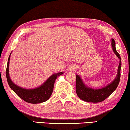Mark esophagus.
<instances>
[{
  "label": "esophagus",
  "instance_id": "34e87169",
  "mask_svg": "<svg viewBox=\"0 0 130 130\" xmlns=\"http://www.w3.org/2000/svg\"><path fill=\"white\" fill-rule=\"evenodd\" d=\"M76 69V67H75V66H72V67H71L70 68H69V70L71 71H75Z\"/></svg>",
  "mask_w": 130,
  "mask_h": 130
}]
</instances>
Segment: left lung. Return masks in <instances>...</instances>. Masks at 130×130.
Segmentation results:
<instances>
[{"label": "left lung", "instance_id": "8db88e82", "mask_svg": "<svg viewBox=\"0 0 130 130\" xmlns=\"http://www.w3.org/2000/svg\"><path fill=\"white\" fill-rule=\"evenodd\" d=\"M111 47L113 52L120 60L118 71L115 79L105 87L99 89H95L86 85L78 75H76V92L78 97L84 101L89 102H100L103 101L108 97L117 88L120 80V71L121 68V61L120 54L117 52L116 42L114 39H111Z\"/></svg>", "mask_w": 130, "mask_h": 130}]
</instances>
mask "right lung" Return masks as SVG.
<instances>
[{
	"instance_id": "add662e5",
	"label": "right lung",
	"mask_w": 130,
	"mask_h": 130,
	"mask_svg": "<svg viewBox=\"0 0 130 130\" xmlns=\"http://www.w3.org/2000/svg\"><path fill=\"white\" fill-rule=\"evenodd\" d=\"M10 53L6 68V78L9 85L11 89L25 101L31 104H39L46 101L50 98L54 89L55 81L58 76L62 75L63 72L52 74L41 85L32 89H26L16 85L11 80L9 75V61Z\"/></svg>"
}]
</instances>
